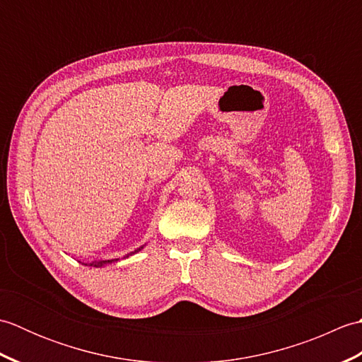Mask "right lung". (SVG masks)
Returning a JSON list of instances; mask_svg holds the SVG:
<instances>
[{
    "mask_svg": "<svg viewBox=\"0 0 362 362\" xmlns=\"http://www.w3.org/2000/svg\"><path fill=\"white\" fill-rule=\"evenodd\" d=\"M104 263H110V261H95V263H91L90 266H96L98 267V266H103Z\"/></svg>",
    "mask_w": 362,
    "mask_h": 362,
    "instance_id": "add662e5",
    "label": "right lung"
}]
</instances>
